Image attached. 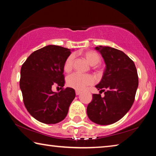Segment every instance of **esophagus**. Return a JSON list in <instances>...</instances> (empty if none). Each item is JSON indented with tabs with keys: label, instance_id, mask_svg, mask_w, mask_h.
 Segmentation results:
<instances>
[{
	"label": "esophagus",
	"instance_id": "1",
	"mask_svg": "<svg viewBox=\"0 0 156 156\" xmlns=\"http://www.w3.org/2000/svg\"><path fill=\"white\" fill-rule=\"evenodd\" d=\"M80 93H81V91H79V90H76V96H78L79 94H80Z\"/></svg>",
	"mask_w": 156,
	"mask_h": 156
}]
</instances>
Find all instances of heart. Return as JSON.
<instances>
[{"label": "heart", "mask_w": 156, "mask_h": 156, "mask_svg": "<svg viewBox=\"0 0 156 156\" xmlns=\"http://www.w3.org/2000/svg\"><path fill=\"white\" fill-rule=\"evenodd\" d=\"M86 59L91 65H98L101 60L100 56L98 53L95 51H87L84 54ZM74 56L70 55L64 64V69L65 72H69L72 69L73 65ZM95 78L91 74H83L78 72L73 73L69 75L67 78V84L69 87L77 90H83L89 85L94 84Z\"/></svg>", "instance_id": "b5f03b06"}]
</instances>
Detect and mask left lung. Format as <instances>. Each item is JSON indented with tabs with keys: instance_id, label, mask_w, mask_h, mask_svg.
<instances>
[{
	"instance_id": "obj_1",
	"label": "left lung",
	"mask_w": 156,
	"mask_h": 156,
	"mask_svg": "<svg viewBox=\"0 0 156 156\" xmlns=\"http://www.w3.org/2000/svg\"><path fill=\"white\" fill-rule=\"evenodd\" d=\"M105 60L106 68L100 83L96 85L100 94H93L87 108L92 122L107 125L120 120L135 100L138 76L133 60L123 51L110 47H96Z\"/></svg>"
}]
</instances>
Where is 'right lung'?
Returning a JSON list of instances; mask_svg holds the SVG:
<instances>
[{
  "mask_svg": "<svg viewBox=\"0 0 156 156\" xmlns=\"http://www.w3.org/2000/svg\"><path fill=\"white\" fill-rule=\"evenodd\" d=\"M70 49L47 45L34 51L20 69V88L23 102L31 116L44 124H56L65 119L69 107L75 98L74 89H63L64 64ZM57 84L62 89L58 93L51 90Z\"/></svg>",
  "mask_w": 156,
  "mask_h": 156,
  "instance_id": "right-lung-1",
  "label": "right lung"
}]
</instances>
